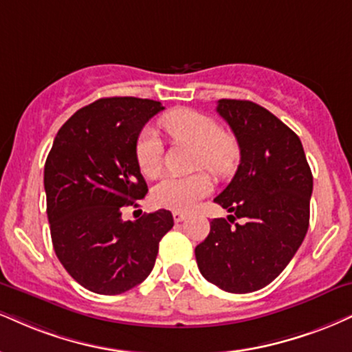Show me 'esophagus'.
Returning a JSON list of instances; mask_svg holds the SVG:
<instances>
[{
	"instance_id": "34e87169",
	"label": "esophagus",
	"mask_w": 352,
	"mask_h": 352,
	"mask_svg": "<svg viewBox=\"0 0 352 352\" xmlns=\"http://www.w3.org/2000/svg\"><path fill=\"white\" fill-rule=\"evenodd\" d=\"M172 217H173V219H175V223H180L187 218V213H182V211H173Z\"/></svg>"
}]
</instances>
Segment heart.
Masks as SVG:
<instances>
[{
    "mask_svg": "<svg viewBox=\"0 0 352 352\" xmlns=\"http://www.w3.org/2000/svg\"><path fill=\"white\" fill-rule=\"evenodd\" d=\"M160 128L173 142H185L197 147L195 167L208 168L214 175L224 177L232 172L239 159V146L231 134L224 133L208 114L190 108H175L164 114ZM162 144L152 131H144L135 142V160L142 175L155 177L162 168ZM213 184L208 173L195 175H167L152 192V200L160 208L188 211L201 198L210 195Z\"/></svg>",
    "mask_w": 352,
    "mask_h": 352,
    "instance_id": "obj_1",
    "label": "heart"
}]
</instances>
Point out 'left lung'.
I'll list each match as a JSON object with an SVG mask.
<instances>
[{
    "label": "left lung",
    "mask_w": 352,
    "mask_h": 352,
    "mask_svg": "<svg viewBox=\"0 0 352 352\" xmlns=\"http://www.w3.org/2000/svg\"><path fill=\"white\" fill-rule=\"evenodd\" d=\"M217 111L230 124L241 151L231 184L214 198L230 211L210 223V234L195 248L206 280L230 294L269 285L289 265L310 223L313 175L300 138L259 104L219 100Z\"/></svg>",
    "instance_id": "left-lung-1"
}]
</instances>
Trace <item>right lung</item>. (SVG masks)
Instances as JSON below:
<instances>
[{
    "label": "right lung",
    "instance_id": "add662e5",
    "mask_svg": "<svg viewBox=\"0 0 352 352\" xmlns=\"http://www.w3.org/2000/svg\"><path fill=\"white\" fill-rule=\"evenodd\" d=\"M160 101L113 96L78 109L55 135L44 167L54 251L80 285L118 295L146 280L159 243L172 230L168 210L122 221L147 184L135 142Z\"/></svg>",
    "mask_w": 352,
    "mask_h": 352
}]
</instances>
